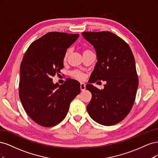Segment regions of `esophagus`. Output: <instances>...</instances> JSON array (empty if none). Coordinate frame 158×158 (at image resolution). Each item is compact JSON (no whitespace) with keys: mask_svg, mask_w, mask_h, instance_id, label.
Returning a JSON list of instances; mask_svg holds the SVG:
<instances>
[{"mask_svg":"<svg viewBox=\"0 0 158 158\" xmlns=\"http://www.w3.org/2000/svg\"><path fill=\"white\" fill-rule=\"evenodd\" d=\"M80 89L82 91H84L85 89V84L84 83L80 84Z\"/></svg>","mask_w":158,"mask_h":158,"instance_id":"1","label":"esophagus"}]
</instances>
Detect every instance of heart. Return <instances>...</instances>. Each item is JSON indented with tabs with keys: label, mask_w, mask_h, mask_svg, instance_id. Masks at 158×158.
Here are the masks:
<instances>
[{
	"label": "heart",
	"mask_w": 158,
	"mask_h": 158,
	"mask_svg": "<svg viewBox=\"0 0 158 158\" xmlns=\"http://www.w3.org/2000/svg\"><path fill=\"white\" fill-rule=\"evenodd\" d=\"M88 51L89 50H88V49H84V52H86V51ZM69 52H70V49H68L67 51H66V53H65V56H64L65 59L66 58V57H67ZM71 75L73 76L74 78L78 79V80H83L85 78L84 74L83 73H82V72H81V71H79V70H74L73 72H72Z\"/></svg>",
	"instance_id": "b5f03b06"
}]
</instances>
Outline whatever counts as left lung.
I'll return each instance as SVG.
<instances>
[{"label": "left lung", "mask_w": 158, "mask_h": 158, "mask_svg": "<svg viewBox=\"0 0 158 158\" xmlns=\"http://www.w3.org/2000/svg\"><path fill=\"white\" fill-rule=\"evenodd\" d=\"M82 34L94 46L97 55L89 83L98 80L107 82L101 90L92 84L85 85L92 95L87 111L91 118L101 125H115L130 113L135 100L138 78L135 57L127 43L111 32Z\"/></svg>", "instance_id": "left-lung-1"}]
</instances>
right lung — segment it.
<instances>
[{
	"label": "right lung",
	"mask_w": 158,
	"mask_h": 158,
	"mask_svg": "<svg viewBox=\"0 0 158 158\" xmlns=\"http://www.w3.org/2000/svg\"><path fill=\"white\" fill-rule=\"evenodd\" d=\"M79 34L49 32L31 43L20 65L19 96L23 109L38 125H58L67 114L73 99L80 94V83L66 79L53 84L52 76L63 69L66 50Z\"/></svg>",
	"instance_id": "1"
}]
</instances>
